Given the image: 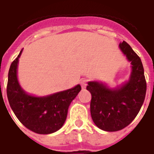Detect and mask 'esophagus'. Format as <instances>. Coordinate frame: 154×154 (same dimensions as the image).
<instances>
[{
  "instance_id": "34e87169",
  "label": "esophagus",
  "mask_w": 154,
  "mask_h": 154,
  "mask_svg": "<svg viewBox=\"0 0 154 154\" xmlns=\"http://www.w3.org/2000/svg\"><path fill=\"white\" fill-rule=\"evenodd\" d=\"M87 79H82V80L80 81V85H81V87H82V88H85V87H86V86H87Z\"/></svg>"
}]
</instances>
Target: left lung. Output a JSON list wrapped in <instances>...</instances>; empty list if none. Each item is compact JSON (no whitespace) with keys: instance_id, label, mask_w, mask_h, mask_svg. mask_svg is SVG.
Wrapping results in <instances>:
<instances>
[{"instance_id":"1","label":"left lung","mask_w":154,"mask_h":154,"mask_svg":"<svg viewBox=\"0 0 154 154\" xmlns=\"http://www.w3.org/2000/svg\"><path fill=\"white\" fill-rule=\"evenodd\" d=\"M119 48L132 64L130 79L121 87L110 89L102 83L89 82L87 90L91 94V114L99 129L109 132L122 130L138 114L146 93V81L140 57L126 42Z\"/></svg>"}]
</instances>
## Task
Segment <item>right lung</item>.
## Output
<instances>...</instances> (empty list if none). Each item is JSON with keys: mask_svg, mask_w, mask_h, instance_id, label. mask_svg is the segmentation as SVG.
I'll return each mask as SVG.
<instances>
[{"mask_svg": "<svg viewBox=\"0 0 154 154\" xmlns=\"http://www.w3.org/2000/svg\"><path fill=\"white\" fill-rule=\"evenodd\" d=\"M22 50L8 71L7 96L15 115L28 130L48 134L62 127L67 119L70 104L81 91L80 85L45 97L28 94L17 80V64Z\"/></svg>", "mask_w": 154, "mask_h": 154, "instance_id": "right-lung-1", "label": "right lung"}]
</instances>
